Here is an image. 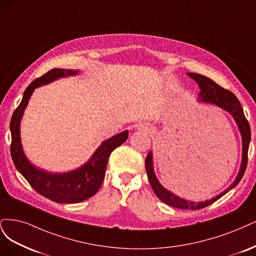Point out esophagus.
I'll list each match as a JSON object with an SVG mask.
<instances>
[{
    "instance_id": "obj_1",
    "label": "esophagus",
    "mask_w": 256,
    "mask_h": 256,
    "mask_svg": "<svg viewBox=\"0 0 256 256\" xmlns=\"http://www.w3.org/2000/svg\"><path fill=\"white\" fill-rule=\"evenodd\" d=\"M138 130L140 132H151L152 128L150 126H146V124H140V126H138Z\"/></svg>"
}]
</instances>
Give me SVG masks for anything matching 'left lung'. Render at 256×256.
<instances>
[{
	"instance_id": "left-lung-1",
	"label": "left lung",
	"mask_w": 256,
	"mask_h": 256,
	"mask_svg": "<svg viewBox=\"0 0 256 256\" xmlns=\"http://www.w3.org/2000/svg\"><path fill=\"white\" fill-rule=\"evenodd\" d=\"M188 76L192 78H194L198 85H199L201 92L199 94L200 101L205 102V103H210L214 105L219 106L220 108L226 110L232 114L234 120L236 121L239 132L242 134V164H240V169H239L238 174L235 178L234 182L228 187L224 192H221L219 196L212 198L210 200L204 201V202H192V201H187L183 198H180L176 196L174 194H172L171 192L167 190L166 188H164L162 184L158 182V178H156L154 170H153V158H152V152H149L146 155V174L148 178H149V182L151 184V187L154 190L155 194L158 196V199L162 201L164 203H166L172 208H182V210H201L206 208L214 202H216L219 200L221 196H224L226 192H228L230 189L234 188L240 180L242 178L244 171L246 168V164H248V150H249V144H250V140H251V128L248 120L246 119L244 110L239 103L238 98L235 96L234 94H232L230 90H226L224 88H222L218 84H216L215 82L210 80V78H206L204 76H201V74L198 73H188Z\"/></svg>"
}]
</instances>
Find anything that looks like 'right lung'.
<instances>
[{
  "label": "right lung",
  "mask_w": 256,
  "mask_h": 256,
  "mask_svg": "<svg viewBox=\"0 0 256 256\" xmlns=\"http://www.w3.org/2000/svg\"><path fill=\"white\" fill-rule=\"evenodd\" d=\"M78 72V70L55 68L32 80L24 92L22 101L14 112L10 120V154L16 168L26 178L32 189L56 203H78L96 194L104 180L110 153L124 142L128 136V132L124 130L105 140L85 164L69 172H46L30 162L22 149L20 122L32 94L35 88L41 85H46L60 78L76 76Z\"/></svg>",
  "instance_id": "obj_1"
}]
</instances>
